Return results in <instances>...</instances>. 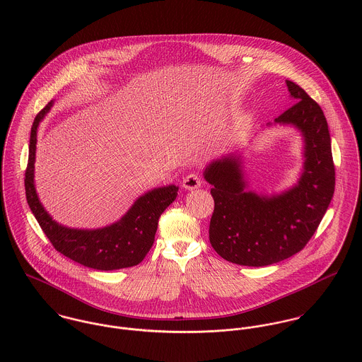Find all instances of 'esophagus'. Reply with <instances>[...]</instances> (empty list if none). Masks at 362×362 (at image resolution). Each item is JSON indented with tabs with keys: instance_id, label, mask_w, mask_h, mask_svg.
Listing matches in <instances>:
<instances>
[{
	"instance_id": "obj_1",
	"label": "esophagus",
	"mask_w": 362,
	"mask_h": 362,
	"mask_svg": "<svg viewBox=\"0 0 362 362\" xmlns=\"http://www.w3.org/2000/svg\"><path fill=\"white\" fill-rule=\"evenodd\" d=\"M201 184H202V180H201V177H199L197 173L188 174V175L184 178V181H182V187H184L185 189H195V188H199Z\"/></svg>"
}]
</instances>
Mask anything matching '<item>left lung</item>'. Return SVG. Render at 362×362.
<instances>
[{
  "instance_id": "obj_1",
  "label": "left lung",
  "mask_w": 362,
  "mask_h": 362,
  "mask_svg": "<svg viewBox=\"0 0 362 362\" xmlns=\"http://www.w3.org/2000/svg\"><path fill=\"white\" fill-rule=\"evenodd\" d=\"M286 83L296 104L274 122L291 124L304 136L305 161L298 184L273 197L245 191L235 156L210 163L204 173L213 185L214 199L209 240L213 250L231 263L267 266L304 250L334 194V163L325 114L303 88L291 81Z\"/></svg>"
}]
</instances>
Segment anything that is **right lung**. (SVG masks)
I'll return each mask as SVG.
<instances>
[{"instance_id":"add662e5","label":"right lung","mask_w":362,"mask_h":362,"mask_svg":"<svg viewBox=\"0 0 362 362\" xmlns=\"http://www.w3.org/2000/svg\"><path fill=\"white\" fill-rule=\"evenodd\" d=\"M47 104L35 118L29 158L25 171L26 201L52 247L66 258L98 270H115L141 263L155 241L160 214L177 198L178 187L155 188L142 195L117 223L98 230L68 228L52 220L39 201L35 188V155L37 127L50 110Z\"/></svg>"}]
</instances>
